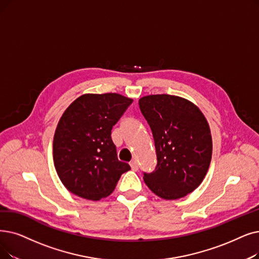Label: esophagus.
Returning <instances> with one entry per match:
<instances>
[{
	"instance_id": "esophagus-1",
	"label": "esophagus",
	"mask_w": 259,
	"mask_h": 259,
	"mask_svg": "<svg viewBox=\"0 0 259 259\" xmlns=\"http://www.w3.org/2000/svg\"><path fill=\"white\" fill-rule=\"evenodd\" d=\"M130 166H131V169L134 170V171H137L139 169V164H138L137 161H132L130 163Z\"/></svg>"
}]
</instances>
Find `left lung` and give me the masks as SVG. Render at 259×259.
I'll return each instance as SVG.
<instances>
[{
  "label": "left lung",
  "mask_w": 259,
  "mask_h": 259,
  "mask_svg": "<svg viewBox=\"0 0 259 259\" xmlns=\"http://www.w3.org/2000/svg\"><path fill=\"white\" fill-rule=\"evenodd\" d=\"M140 109L151 129L156 153L152 172L144 181L166 200L185 197L207 172L211 160V136L202 112L188 100L174 95H149Z\"/></svg>",
  "instance_id": "obj_1"
}]
</instances>
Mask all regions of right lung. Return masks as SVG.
<instances>
[{"instance_id": "right-lung-1", "label": "right lung", "mask_w": 259, "mask_h": 259, "mask_svg": "<svg viewBox=\"0 0 259 259\" xmlns=\"http://www.w3.org/2000/svg\"><path fill=\"white\" fill-rule=\"evenodd\" d=\"M133 100L116 93L87 94L65 110L55 132L54 163L63 185L88 200L113 192L122 174L111 131Z\"/></svg>"}]
</instances>
